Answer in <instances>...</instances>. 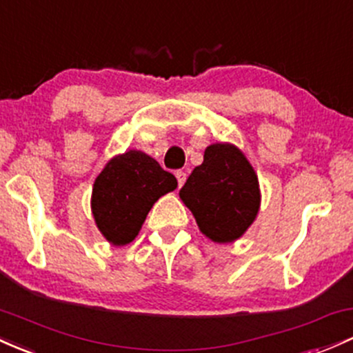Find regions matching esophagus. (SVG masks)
Instances as JSON below:
<instances>
[{
	"label": "esophagus",
	"instance_id": "1",
	"mask_svg": "<svg viewBox=\"0 0 353 353\" xmlns=\"http://www.w3.org/2000/svg\"><path fill=\"white\" fill-rule=\"evenodd\" d=\"M176 177H177V184H179V188H183L184 183H185V177H188V174H185L184 170H177Z\"/></svg>",
	"mask_w": 353,
	"mask_h": 353
}]
</instances>
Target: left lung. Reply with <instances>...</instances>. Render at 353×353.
Masks as SVG:
<instances>
[{
  "instance_id": "left-lung-1",
  "label": "left lung",
  "mask_w": 353,
  "mask_h": 353,
  "mask_svg": "<svg viewBox=\"0 0 353 353\" xmlns=\"http://www.w3.org/2000/svg\"><path fill=\"white\" fill-rule=\"evenodd\" d=\"M197 226L216 243H230L248 230L259 209L258 177L243 152L212 144L179 192Z\"/></svg>"
}]
</instances>
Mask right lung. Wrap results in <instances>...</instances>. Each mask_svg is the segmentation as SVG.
Here are the masks:
<instances>
[{
	"label": "right lung",
	"instance_id": "right-lung-1",
	"mask_svg": "<svg viewBox=\"0 0 353 353\" xmlns=\"http://www.w3.org/2000/svg\"><path fill=\"white\" fill-rule=\"evenodd\" d=\"M176 188V177L141 150L114 157L94 184L97 226L112 245H127L139 234L154 203Z\"/></svg>",
	"mask_w": 353,
	"mask_h": 353
}]
</instances>
